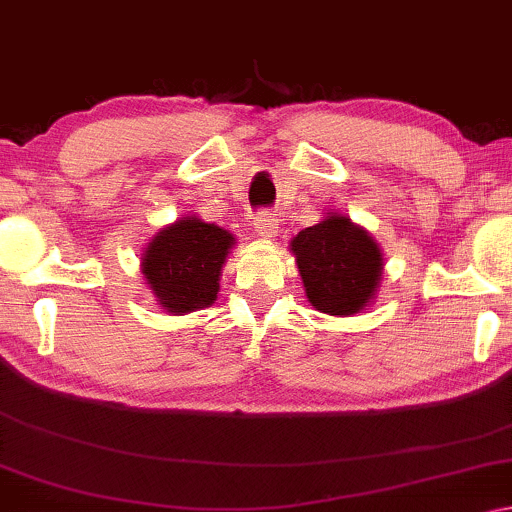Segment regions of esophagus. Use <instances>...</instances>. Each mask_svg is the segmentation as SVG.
<instances>
[{"mask_svg": "<svg viewBox=\"0 0 512 512\" xmlns=\"http://www.w3.org/2000/svg\"><path fill=\"white\" fill-rule=\"evenodd\" d=\"M254 229L258 235H261V238H274V235L279 233V222L274 219L272 212L263 210V212H258L254 219Z\"/></svg>", "mask_w": 512, "mask_h": 512, "instance_id": "1", "label": "esophagus"}]
</instances>
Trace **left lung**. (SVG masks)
<instances>
[{"mask_svg": "<svg viewBox=\"0 0 512 512\" xmlns=\"http://www.w3.org/2000/svg\"><path fill=\"white\" fill-rule=\"evenodd\" d=\"M297 270L306 297L329 316H352L373 300L382 279V254L364 229L332 215L295 235Z\"/></svg>", "mask_w": 512, "mask_h": 512, "instance_id": "8db88e82", "label": "left lung"}]
</instances>
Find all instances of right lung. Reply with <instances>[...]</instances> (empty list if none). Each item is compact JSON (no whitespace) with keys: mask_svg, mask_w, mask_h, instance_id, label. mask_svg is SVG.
Listing matches in <instances>:
<instances>
[{"mask_svg":"<svg viewBox=\"0 0 512 512\" xmlns=\"http://www.w3.org/2000/svg\"><path fill=\"white\" fill-rule=\"evenodd\" d=\"M235 242L229 231L183 217L148 242L144 277L164 309L190 313L217 300L219 274Z\"/></svg>","mask_w":512,"mask_h":512,"instance_id":"right-lung-1","label":"right lung"}]
</instances>
